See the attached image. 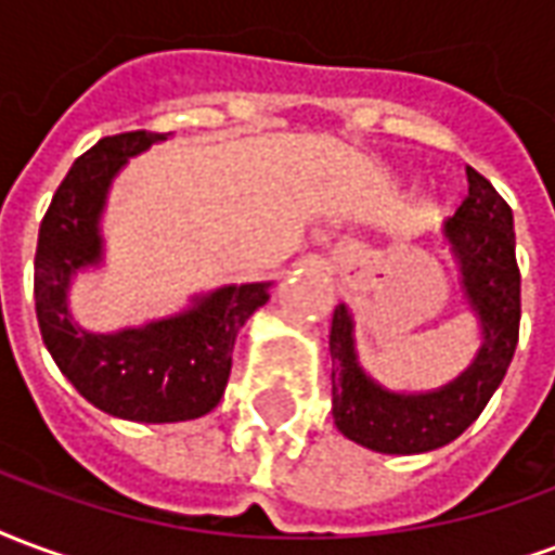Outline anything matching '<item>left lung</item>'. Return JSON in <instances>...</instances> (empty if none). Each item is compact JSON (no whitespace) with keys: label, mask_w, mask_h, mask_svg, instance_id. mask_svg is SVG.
I'll return each instance as SVG.
<instances>
[{"label":"left lung","mask_w":555,"mask_h":555,"mask_svg":"<svg viewBox=\"0 0 555 555\" xmlns=\"http://www.w3.org/2000/svg\"><path fill=\"white\" fill-rule=\"evenodd\" d=\"M470 192L447 218L443 238L459 262L461 289L482 327V346L455 382L428 393H393L372 382L354 354V322L339 305L331 322L334 426L354 443L387 455L447 447L482 414L515 358L520 331V269L515 218L482 173L467 168Z\"/></svg>","instance_id":"left-lung-1"}]
</instances>
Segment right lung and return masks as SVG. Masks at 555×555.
Here are the masks:
<instances>
[{
  "mask_svg": "<svg viewBox=\"0 0 555 555\" xmlns=\"http://www.w3.org/2000/svg\"><path fill=\"white\" fill-rule=\"evenodd\" d=\"M165 139L162 132H120L82 153L52 194L35 250L43 346L91 405L132 423H183L209 414L228 387L238 327L269 301V283H230L194 295V305L177 317L115 334H94L73 322V274L103 262L100 216L108 185L127 159Z\"/></svg>",
  "mask_w": 555,
  "mask_h": 555,
  "instance_id": "1",
  "label": "right lung"
}]
</instances>
